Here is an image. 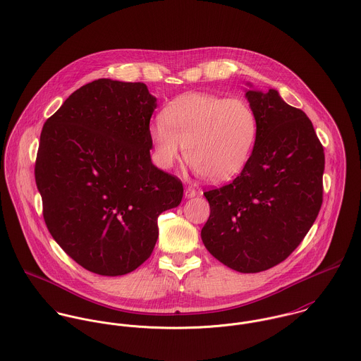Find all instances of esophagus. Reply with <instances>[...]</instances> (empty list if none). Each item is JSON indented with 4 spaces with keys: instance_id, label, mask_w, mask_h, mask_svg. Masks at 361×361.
Listing matches in <instances>:
<instances>
[{
    "instance_id": "esophagus-1",
    "label": "esophagus",
    "mask_w": 361,
    "mask_h": 361,
    "mask_svg": "<svg viewBox=\"0 0 361 361\" xmlns=\"http://www.w3.org/2000/svg\"><path fill=\"white\" fill-rule=\"evenodd\" d=\"M196 195H197V192H196L195 188H190V186H189V188L185 189V196H186L188 199H192V197H195Z\"/></svg>"
}]
</instances>
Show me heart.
Masks as SVG:
<instances>
[{
  "instance_id": "obj_1",
  "label": "heart",
  "mask_w": 361,
  "mask_h": 361,
  "mask_svg": "<svg viewBox=\"0 0 361 361\" xmlns=\"http://www.w3.org/2000/svg\"><path fill=\"white\" fill-rule=\"evenodd\" d=\"M149 133L155 164L172 168L183 155L211 182L238 176L247 165L258 133L252 105L236 97L188 93L168 104Z\"/></svg>"
}]
</instances>
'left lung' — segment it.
Masks as SVG:
<instances>
[{
	"instance_id": "obj_1",
	"label": "left lung",
	"mask_w": 361,
	"mask_h": 361,
	"mask_svg": "<svg viewBox=\"0 0 361 361\" xmlns=\"http://www.w3.org/2000/svg\"><path fill=\"white\" fill-rule=\"evenodd\" d=\"M258 119L252 157L231 183L204 192L207 250L245 274L269 269L302 243L322 204L324 147L309 116L276 90H247Z\"/></svg>"
}]
</instances>
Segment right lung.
<instances>
[{"instance_id": "1", "label": "right lung", "mask_w": 361, "mask_h": 361, "mask_svg": "<svg viewBox=\"0 0 361 361\" xmlns=\"http://www.w3.org/2000/svg\"><path fill=\"white\" fill-rule=\"evenodd\" d=\"M155 97L145 83L99 79L73 92L42 130L35 178L54 240L85 269L125 275L154 250L158 215L183 197L152 162Z\"/></svg>"}]
</instances>
